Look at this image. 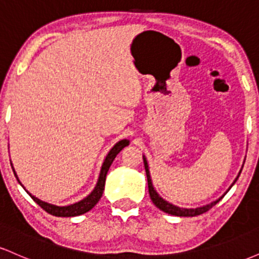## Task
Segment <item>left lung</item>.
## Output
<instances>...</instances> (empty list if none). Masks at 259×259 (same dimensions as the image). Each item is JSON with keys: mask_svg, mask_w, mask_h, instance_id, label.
<instances>
[{"mask_svg": "<svg viewBox=\"0 0 259 259\" xmlns=\"http://www.w3.org/2000/svg\"><path fill=\"white\" fill-rule=\"evenodd\" d=\"M144 164H145V170H146V175H147V184H148V192H150V197L151 200L154 204H156L157 208H159L160 210H163V212L168 213V214H171V215H177V217H195V215H200L202 213L207 212V210H209L210 208L213 206H215L217 203H218L219 201L222 200L223 196L221 198H218V200L212 202V203L209 204H206V206H202V207H197V208H180L178 206H174V204L169 203L165 200H163L160 196L157 194V191L154 190V187L152 185V180H151V175H150V170H148V164H147V160L145 158L144 156ZM241 173V171H240ZM239 179V175H237V178L235 179V181L233 183V185L235 183H236V180ZM231 187V186H230Z\"/></svg>", "mask_w": 259, "mask_h": 259, "instance_id": "1", "label": "left lung"}]
</instances>
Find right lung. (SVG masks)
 Listing matches in <instances>:
<instances>
[{
  "instance_id": "obj_1",
  "label": "right lung",
  "mask_w": 259,
  "mask_h": 259,
  "mask_svg": "<svg viewBox=\"0 0 259 259\" xmlns=\"http://www.w3.org/2000/svg\"><path fill=\"white\" fill-rule=\"evenodd\" d=\"M129 145V140L124 139V140H120L119 142H117V144L114 145V146L112 147V150L109 151L108 154L106 156L105 158V162H103L102 164V168H101V173H100V177H99V180H97V184L96 186H95V189L92 190V192L89 196H86L84 200L76 202V203H73V204H69V206H56V204H51V203H47V202H44L41 200H38L37 197H35V196H32L30 192L28 191V190H25V187L22 185V183H20L19 179H18L17 174H16V170H14V175H16L17 180L19 181V184L24 187V190L26 192H28L29 195H30V197L34 200L36 203L40 206L42 209L46 210L47 213H50V214L52 215H56V217H75V215H80V214H84V213L89 212V210L92 209V208L95 207V204L97 203V202L100 201L101 196L103 194V190H105V183H106V177H107V173H108V169L111 167V164L113 163V160H114L115 157H117V154L120 152L121 150H123L124 147L127 146Z\"/></svg>"
}]
</instances>
